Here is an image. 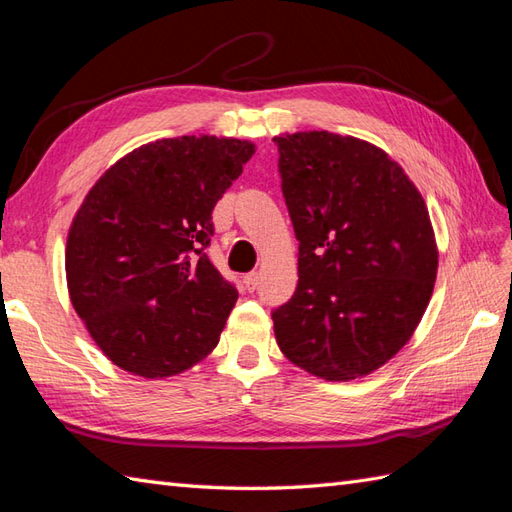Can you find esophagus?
Masks as SVG:
<instances>
[{
	"label": "esophagus",
	"mask_w": 512,
	"mask_h": 512,
	"mask_svg": "<svg viewBox=\"0 0 512 512\" xmlns=\"http://www.w3.org/2000/svg\"><path fill=\"white\" fill-rule=\"evenodd\" d=\"M244 286H246L248 292H253L259 286V273H255V270H253V273H248L244 277Z\"/></svg>",
	"instance_id": "obj_1"
}]
</instances>
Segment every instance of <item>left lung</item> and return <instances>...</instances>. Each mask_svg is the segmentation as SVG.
<instances>
[{"label": "left lung", "instance_id": "8db88e82", "mask_svg": "<svg viewBox=\"0 0 512 512\" xmlns=\"http://www.w3.org/2000/svg\"><path fill=\"white\" fill-rule=\"evenodd\" d=\"M299 242V284L273 310L279 350L352 380L405 345L431 299L438 248L420 191L383 149L352 136H275Z\"/></svg>", "mask_w": 512, "mask_h": 512}]
</instances>
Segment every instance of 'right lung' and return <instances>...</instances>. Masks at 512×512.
<instances>
[{
	"label": "right lung",
	"mask_w": 512,
	"mask_h": 512,
	"mask_svg": "<svg viewBox=\"0 0 512 512\" xmlns=\"http://www.w3.org/2000/svg\"><path fill=\"white\" fill-rule=\"evenodd\" d=\"M253 154L237 138H162L85 195L65 248L70 299L125 372L180 374L220 341L237 288L206 255L211 215Z\"/></svg>",
	"instance_id": "obj_1"
}]
</instances>
